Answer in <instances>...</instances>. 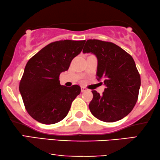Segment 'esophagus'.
<instances>
[{"label": "esophagus", "instance_id": "esophagus-1", "mask_svg": "<svg viewBox=\"0 0 160 160\" xmlns=\"http://www.w3.org/2000/svg\"><path fill=\"white\" fill-rule=\"evenodd\" d=\"M81 91H82V92H84L87 91V89L85 87H81Z\"/></svg>", "mask_w": 160, "mask_h": 160}]
</instances>
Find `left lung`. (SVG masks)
<instances>
[{
    "label": "left lung",
    "instance_id": "left-lung-1",
    "mask_svg": "<svg viewBox=\"0 0 160 160\" xmlns=\"http://www.w3.org/2000/svg\"><path fill=\"white\" fill-rule=\"evenodd\" d=\"M83 53L98 59L97 79L104 80L106 88L100 95L92 90L89 105L94 117L106 122L123 119L136 103L141 77L133 58L119 46L95 39L87 40Z\"/></svg>",
    "mask_w": 160,
    "mask_h": 160
}]
</instances>
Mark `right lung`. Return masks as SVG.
Wrapping results in <instances>:
<instances>
[{
  "instance_id": "obj_1",
  "label": "right lung",
  "mask_w": 160,
  "mask_h": 160,
  "mask_svg": "<svg viewBox=\"0 0 160 160\" xmlns=\"http://www.w3.org/2000/svg\"><path fill=\"white\" fill-rule=\"evenodd\" d=\"M86 41L51 43L28 60L19 83V92L28 113L41 123L52 124L66 117L81 92L78 85H60L59 76L68 70Z\"/></svg>"
}]
</instances>
